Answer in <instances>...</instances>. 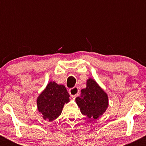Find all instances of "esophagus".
I'll use <instances>...</instances> for the list:
<instances>
[{
  "mask_svg": "<svg viewBox=\"0 0 146 146\" xmlns=\"http://www.w3.org/2000/svg\"><path fill=\"white\" fill-rule=\"evenodd\" d=\"M68 93H69V94L71 95V97H73V98H75L76 96H78V94H79V89L78 87H73V88H71V89H69L68 90Z\"/></svg>",
  "mask_w": 146,
  "mask_h": 146,
  "instance_id": "1",
  "label": "esophagus"
}]
</instances>
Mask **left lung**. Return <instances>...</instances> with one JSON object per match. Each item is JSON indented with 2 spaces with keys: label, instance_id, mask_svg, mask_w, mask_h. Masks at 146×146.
I'll return each mask as SVG.
<instances>
[{
  "label": "left lung",
  "instance_id": "1",
  "mask_svg": "<svg viewBox=\"0 0 146 146\" xmlns=\"http://www.w3.org/2000/svg\"><path fill=\"white\" fill-rule=\"evenodd\" d=\"M75 102L82 114L91 119H98L108 106L106 93L92 78L87 80L86 87L82 89L81 95L76 98Z\"/></svg>",
  "mask_w": 146,
  "mask_h": 146
}]
</instances>
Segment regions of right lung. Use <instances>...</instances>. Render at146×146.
Returning a JSON list of instances; mask_svg holds the SVG:
<instances>
[{"instance_id": "right-lung-1", "label": "right lung", "mask_w": 146, "mask_h": 146, "mask_svg": "<svg viewBox=\"0 0 146 146\" xmlns=\"http://www.w3.org/2000/svg\"><path fill=\"white\" fill-rule=\"evenodd\" d=\"M70 95L64 85L50 82L37 99V106L44 120L52 121L61 115Z\"/></svg>"}]
</instances>
